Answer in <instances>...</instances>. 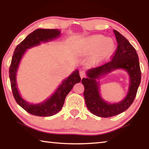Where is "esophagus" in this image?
<instances>
[{"mask_svg": "<svg viewBox=\"0 0 149 149\" xmlns=\"http://www.w3.org/2000/svg\"><path fill=\"white\" fill-rule=\"evenodd\" d=\"M79 74H80V77H81V79H82V78L85 77V72L83 71V70H81V71L79 72Z\"/></svg>", "mask_w": 149, "mask_h": 149, "instance_id": "34e87169", "label": "esophagus"}]
</instances>
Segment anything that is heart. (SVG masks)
<instances>
[{"instance_id":"1","label":"heart","mask_w":149,"mask_h":149,"mask_svg":"<svg viewBox=\"0 0 149 149\" xmlns=\"http://www.w3.org/2000/svg\"><path fill=\"white\" fill-rule=\"evenodd\" d=\"M116 44L114 40L104 35L90 36L82 42L81 50L83 54H94L90 60L92 65H99L107 60L114 52Z\"/></svg>"}]
</instances>
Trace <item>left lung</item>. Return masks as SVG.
<instances>
[{"mask_svg":"<svg viewBox=\"0 0 149 149\" xmlns=\"http://www.w3.org/2000/svg\"><path fill=\"white\" fill-rule=\"evenodd\" d=\"M114 32L118 47L110 61L89 70L87 72L88 78H83L81 80L85 88L84 96L87 108L92 114L102 118L114 116L127 110L134 101L141 79L139 61L135 48L118 31L114 30ZM118 68L125 69L129 73V92L122 102L110 105L100 97L98 84L95 79L101 75Z\"/></svg>","mask_w":149,"mask_h":149,"instance_id":"left-lung-1","label":"left lung"}]
</instances>
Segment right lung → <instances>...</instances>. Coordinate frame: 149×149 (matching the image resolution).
<instances>
[{
  "label": "right lung",
  "mask_w": 149,
  "mask_h": 149,
  "mask_svg": "<svg viewBox=\"0 0 149 149\" xmlns=\"http://www.w3.org/2000/svg\"><path fill=\"white\" fill-rule=\"evenodd\" d=\"M60 31L54 29H37L27 35L26 38L17 45L12 56L9 68V77L10 80L12 94L16 102L20 107L32 115L47 117L57 114L62 109L67 95L72 90L74 84L79 83L81 77L78 70L65 79L60 85L53 95L46 101L39 104H30L22 99L17 89L16 75L20 60L26 49L38 45L41 42H47L56 38Z\"/></svg>",
  "instance_id": "add662e5"
}]
</instances>
